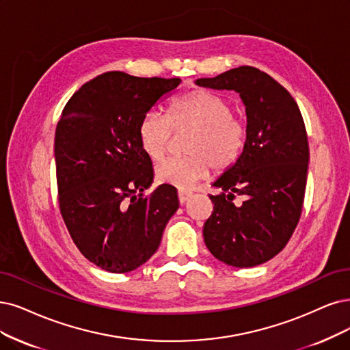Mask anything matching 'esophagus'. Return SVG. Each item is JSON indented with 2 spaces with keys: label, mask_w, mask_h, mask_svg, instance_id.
Wrapping results in <instances>:
<instances>
[{
  "label": "esophagus",
  "mask_w": 350,
  "mask_h": 350,
  "mask_svg": "<svg viewBox=\"0 0 350 350\" xmlns=\"http://www.w3.org/2000/svg\"><path fill=\"white\" fill-rule=\"evenodd\" d=\"M191 196H193V193H190V191H178V202L185 204Z\"/></svg>",
  "instance_id": "esophagus-1"
}]
</instances>
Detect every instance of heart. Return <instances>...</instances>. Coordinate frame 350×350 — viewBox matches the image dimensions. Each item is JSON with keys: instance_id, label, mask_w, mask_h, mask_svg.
Masks as SVG:
<instances>
[{"instance_id": "heart-1", "label": "heart", "mask_w": 350, "mask_h": 350, "mask_svg": "<svg viewBox=\"0 0 350 350\" xmlns=\"http://www.w3.org/2000/svg\"><path fill=\"white\" fill-rule=\"evenodd\" d=\"M189 133L185 157L170 159L155 168L160 185L180 191L191 189L211 170L224 173L234 165L247 142V125L234 105L211 90H190L167 102L164 115L147 112L137 126L138 144L151 161H160L170 150L173 134Z\"/></svg>"}]
</instances>
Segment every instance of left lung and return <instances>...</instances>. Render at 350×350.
<instances>
[{"mask_svg": "<svg viewBox=\"0 0 350 350\" xmlns=\"http://www.w3.org/2000/svg\"><path fill=\"white\" fill-rule=\"evenodd\" d=\"M234 89L247 109V142L234 167L213 186V212L203 238L215 258L247 268L269 261L288 243L300 221L308 168V141L299 105L274 77L239 66L196 82ZM239 194L241 205L233 203Z\"/></svg>", "mask_w": 350, "mask_h": 350, "instance_id": "obj_1", "label": "left lung"}]
</instances>
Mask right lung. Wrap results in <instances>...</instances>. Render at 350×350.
Returning <instances> with one entry per match:
<instances>
[{
  "label": "right lung",
  "instance_id": "obj_1",
  "mask_svg": "<svg viewBox=\"0 0 350 350\" xmlns=\"http://www.w3.org/2000/svg\"><path fill=\"white\" fill-rule=\"evenodd\" d=\"M180 82L107 72L77 89L62 111L55 134L59 209L77 250L109 273L147 262L178 209L174 187L146 191L154 173L137 126Z\"/></svg>",
  "mask_w": 350,
  "mask_h": 350
}]
</instances>
